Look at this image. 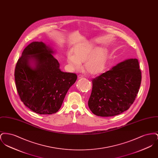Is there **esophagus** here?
Instances as JSON below:
<instances>
[{"instance_id":"1","label":"esophagus","mask_w":158,"mask_h":158,"mask_svg":"<svg viewBox=\"0 0 158 158\" xmlns=\"http://www.w3.org/2000/svg\"><path fill=\"white\" fill-rule=\"evenodd\" d=\"M83 77V76L81 75H79L77 76V78L79 79H82Z\"/></svg>"}]
</instances>
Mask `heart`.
<instances>
[{
	"mask_svg": "<svg viewBox=\"0 0 158 158\" xmlns=\"http://www.w3.org/2000/svg\"><path fill=\"white\" fill-rule=\"evenodd\" d=\"M95 45L90 43H84L76 45L73 53L68 54L67 61L70 68L73 70H79L81 63L85 62L84 68L91 75L101 73L105 68L108 53L106 50L99 47L95 49Z\"/></svg>",
	"mask_w": 158,
	"mask_h": 158,
	"instance_id": "1",
	"label": "heart"
}]
</instances>
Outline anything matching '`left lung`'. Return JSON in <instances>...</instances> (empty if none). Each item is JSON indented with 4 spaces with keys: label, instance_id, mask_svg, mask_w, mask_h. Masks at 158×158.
<instances>
[{
    "label": "left lung",
    "instance_id": "8db88e82",
    "mask_svg": "<svg viewBox=\"0 0 158 158\" xmlns=\"http://www.w3.org/2000/svg\"><path fill=\"white\" fill-rule=\"evenodd\" d=\"M141 81L137 59L119 63L92 81L90 111L98 116L111 117L127 110L135 100Z\"/></svg>",
    "mask_w": 158,
    "mask_h": 158
}]
</instances>
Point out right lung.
<instances>
[{"label":"right lung","mask_w":158,"mask_h":158,"mask_svg":"<svg viewBox=\"0 0 158 158\" xmlns=\"http://www.w3.org/2000/svg\"><path fill=\"white\" fill-rule=\"evenodd\" d=\"M54 52L43 42L34 41L23 50L15 69L16 87L21 100L39 114H52L60 109L75 73L61 71Z\"/></svg>","instance_id":"1"}]
</instances>
